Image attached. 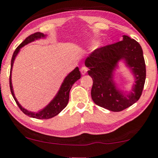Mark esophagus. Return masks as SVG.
Instances as JSON below:
<instances>
[{"instance_id":"34e87169","label":"esophagus","mask_w":158,"mask_h":158,"mask_svg":"<svg viewBox=\"0 0 158 158\" xmlns=\"http://www.w3.org/2000/svg\"><path fill=\"white\" fill-rule=\"evenodd\" d=\"M87 71H88V69L86 67H82V68L80 69V72L81 73H82V75H85V74H86Z\"/></svg>"}]
</instances>
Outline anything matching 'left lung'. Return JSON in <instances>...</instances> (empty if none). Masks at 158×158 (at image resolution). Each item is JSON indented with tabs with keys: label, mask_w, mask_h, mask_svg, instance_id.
<instances>
[{
	"label": "left lung",
	"mask_w": 158,
	"mask_h": 158,
	"mask_svg": "<svg viewBox=\"0 0 158 158\" xmlns=\"http://www.w3.org/2000/svg\"><path fill=\"white\" fill-rule=\"evenodd\" d=\"M123 60L135 78L131 91L124 93L114 80L119 61ZM85 65L93 79L91 98L103 108L120 112L138 101L146 76L143 52L139 43L127 35L123 40L97 49L85 58Z\"/></svg>",
	"instance_id": "8db88e82"
}]
</instances>
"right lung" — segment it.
<instances>
[{
	"instance_id": "right-lung-1",
	"label": "right lung",
	"mask_w": 158,
	"mask_h": 158,
	"mask_svg": "<svg viewBox=\"0 0 158 158\" xmlns=\"http://www.w3.org/2000/svg\"><path fill=\"white\" fill-rule=\"evenodd\" d=\"M46 36H47L46 34H43V33L37 32L35 33V34H31L29 37H27L25 40L16 48V49L15 50L11 60V69H10V87L12 95H13L15 101L16 102L17 105L19 106L20 110H22L25 115H28L29 117L37 119H48L51 118L55 117V115H58V114L67 106V103H68L69 94H70V91L71 88H72L73 85L81 78L80 71L79 70V67H76L73 70L71 71L70 73L66 76L65 79H64L63 82H62L61 85H60L59 90H58V93H57L56 95L55 96V98L50 101V103H48L46 106H45L44 108L42 109L41 110L38 111V112H31V111H28L21 106L18 100H17L16 98L15 97L14 91H13V84H12L11 77L13 63H14V60L15 59V58H16L17 55L19 52L20 49L23 47V46L28 44V43L34 42V41L35 40H37L44 39V38L46 37Z\"/></svg>"
}]
</instances>
